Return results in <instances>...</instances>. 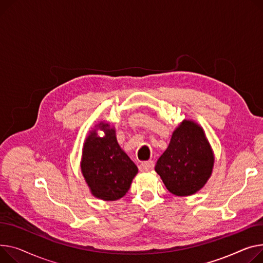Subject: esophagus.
Wrapping results in <instances>:
<instances>
[{"instance_id": "obj_1", "label": "esophagus", "mask_w": 263, "mask_h": 263, "mask_svg": "<svg viewBox=\"0 0 263 263\" xmlns=\"http://www.w3.org/2000/svg\"><path fill=\"white\" fill-rule=\"evenodd\" d=\"M154 167V162L153 161H146V162H142L138 166V169L141 170L142 172H146V171H150L152 170Z\"/></svg>"}]
</instances>
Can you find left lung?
Returning <instances> with one entry per match:
<instances>
[{
    "label": "left lung",
    "instance_id": "8db88e82",
    "mask_svg": "<svg viewBox=\"0 0 263 263\" xmlns=\"http://www.w3.org/2000/svg\"><path fill=\"white\" fill-rule=\"evenodd\" d=\"M213 166L214 155L202 128L194 121L184 120L157 160L155 171L172 195L185 197L205 185Z\"/></svg>",
    "mask_w": 263,
    "mask_h": 263
}]
</instances>
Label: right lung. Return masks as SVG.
<instances>
[{"label": "right lung", "instance_id": "right-lung-1", "mask_svg": "<svg viewBox=\"0 0 263 263\" xmlns=\"http://www.w3.org/2000/svg\"><path fill=\"white\" fill-rule=\"evenodd\" d=\"M98 126L104 131V136L100 137L93 131L86 137L81 171L93 196L115 201L127 194L138 169L120 149L115 130L104 124Z\"/></svg>", "mask_w": 263, "mask_h": 263}]
</instances>
